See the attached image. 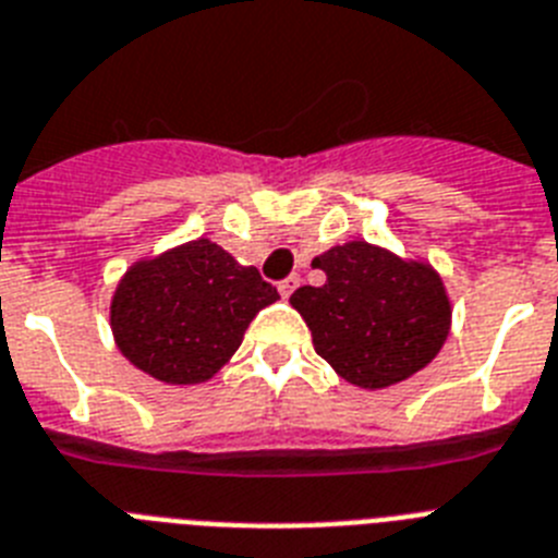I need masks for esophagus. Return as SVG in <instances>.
Masks as SVG:
<instances>
[{
  "mask_svg": "<svg viewBox=\"0 0 558 558\" xmlns=\"http://www.w3.org/2000/svg\"><path fill=\"white\" fill-rule=\"evenodd\" d=\"M298 287H301V278H298V275H289V278H283L278 283V292L283 294V298H289V294H292Z\"/></svg>",
  "mask_w": 558,
  "mask_h": 558,
  "instance_id": "34e87169",
  "label": "esophagus"
}]
</instances>
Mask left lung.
Segmentation results:
<instances>
[{
	"mask_svg": "<svg viewBox=\"0 0 558 558\" xmlns=\"http://www.w3.org/2000/svg\"><path fill=\"white\" fill-rule=\"evenodd\" d=\"M320 287L289 298L312 343L343 380L388 388L425 368L446 343L451 303L428 264H411L366 241H351L312 260Z\"/></svg>",
	"mask_w": 558,
	"mask_h": 558,
	"instance_id": "obj_1",
	"label": "left lung"
}]
</instances>
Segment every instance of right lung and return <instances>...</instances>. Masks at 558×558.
I'll return each mask as SVG.
<instances>
[{"instance_id":"add662e5","label":"right lung","mask_w":558,"mask_h":558,"mask_svg":"<svg viewBox=\"0 0 558 558\" xmlns=\"http://www.w3.org/2000/svg\"><path fill=\"white\" fill-rule=\"evenodd\" d=\"M278 289L201 238L142 260L112 294L110 323L121 354L161 383L209 380Z\"/></svg>"}]
</instances>
